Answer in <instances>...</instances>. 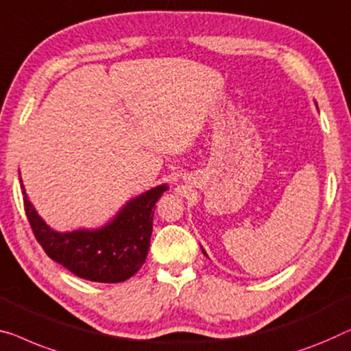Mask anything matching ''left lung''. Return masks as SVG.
Segmentation results:
<instances>
[{"instance_id": "left-lung-1", "label": "left lung", "mask_w": 351, "mask_h": 351, "mask_svg": "<svg viewBox=\"0 0 351 351\" xmlns=\"http://www.w3.org/2000/svg\"><path fill=\"white\" fill-rule=\"evenodd\" d=\"M201 250H202V253H204V255H206V256H207V253H206V252H204V248H202V247H201Z\"/></svg>"}]
</instances>
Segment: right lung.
<instances>
[{
	"label": "right lung",
	"mask_w": 351,
	"mask_h": 351,
	"mask_svg": "<svg viewBox=\"0 0 351 351\" xmlns=\"http://www.w3.org/2000/svg\"><path fill=\"white\" fill-rule=\"evenodd\" d=\"M166 190L167 185H158L133 197L96 230L58 232L38 215L22 184L28 221L49 258L74 276L99 283L125 282L139 271L149 253L154 207Z\"/></svg>",
	"instance_id": "right-lung-1"
}]
</instances>
